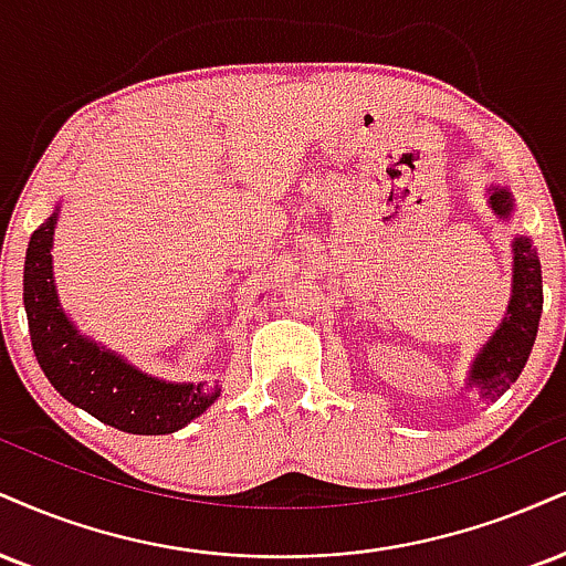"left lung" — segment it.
Instances as JSON below:
<instances>
[{"label":"left lung","mask_w":566,"mask_h":566,"mask_svg":"<svg viewBox=\"0 0 566 566\" xmlns=\"http://www.w3.org/2000/svg\"><path fill=\"white\" fill-rule=\"evenodd\" d=\"M488 208L501 221H512L516 202L509 187L488 184ZM543 313L541 258L533 240L514 234L512 240V297L493 335L469 364L464 390H478L480 400H495L509 390L527 364Z\"/></svg>","instance_id":"obj_1"}]
</instances>
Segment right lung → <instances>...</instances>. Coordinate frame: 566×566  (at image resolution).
Here are the masks:
<instances>
[{
  "instance_id": "1",
  "label": "right lung",
  "mask_w": 566,
  "mask_h": 566,
  "mask_svg": "<svg viewBox=\"0 0 566 566\" xmlns=\"http://www.w3.org/2000/svg\"><path fill=\"white\" fill-rule=\"evenodd\" d=\"M57 218L60 200L54 213L31 234L23 269V305L44 377L67 403L120 432L171 434L187 427L216 403L221 387L153 377L71 322L60 305L52 271Z\"/></svg>"
}]
</instances>
